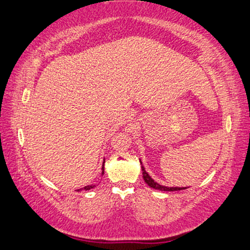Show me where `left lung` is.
I'll use <instances>...</instances> for the list:
<instances>
[{"label": "left lung", "mask_w": 250, "mask_h": 250, "mask_svg": "<svg viewBox=\"0 0 250 250\" xmlns=\"http://www.w3.org/2000/svg\"><path fill=\"white\" fill-rule=\"evenodd\" d=\"M141 162V165H142V171H143V178H144L145 183L148 185L149 187L154 188V189H158V190H162V191H175V190H183V189H186L188 187H168V186H163L161 184H158L157 182H155L154 179L150 177L149 174L147 173L145 170V167L143 166L142 161L140 159Z\"/></svg>", "instance_id": "obj_1"}]
</instances>
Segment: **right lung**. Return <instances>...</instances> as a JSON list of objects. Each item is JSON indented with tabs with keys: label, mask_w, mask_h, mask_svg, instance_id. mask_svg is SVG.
Segmentation results:
<instances>
[{
	"label": "right lung",
	"mask_w": 250,
	"mask_h": 250,
	"mask_svg": "<svg viewBox=\"0 0 250 250\" xmlns=\"http://www.w3.org/2000/svg\"><path fill=\"white\" fill-rule=\"evenodd\" d=\"M104 163H105V159L103 161V165H102V173H101V175H104ZM94 187H95V185H87V186H85L84 188H81V189H77V191H80V190H82V189L89 190V189H92V188H94Z\"/></svg>",
	"instance_id": "right-lung-1"
}]
</instances>
